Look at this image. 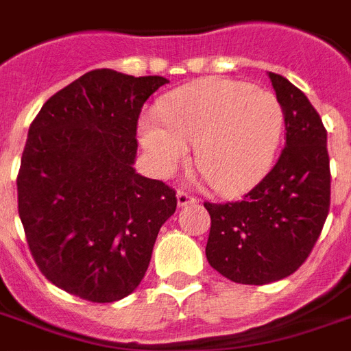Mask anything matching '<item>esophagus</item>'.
<instances>
[{"label":"esophagus","mask_w":351,"mask_h":351,"mask_svg":"<svg viewBox=\"0 0 351 351\" xmlns=\"http://www.w3.org/2000/svg\"><path fill=\"white\" fill-rule=\"evenodd\" d=\"M176 200H178V206H180V208H186L189 204L197 202V198L193 197V195H189L187 191H182V189L176 193Z\"/></svg>","instance_id":"obj_1"}]
</instances>
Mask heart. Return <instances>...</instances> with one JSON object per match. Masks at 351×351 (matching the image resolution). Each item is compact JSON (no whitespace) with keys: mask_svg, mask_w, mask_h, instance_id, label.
Masks as SVG:
<instances>
[{"mask_svg":"<svg viewBox=\"0 0 351 351\" xmlns=\"http://www.w3.org/2000/svg\"><path fill=\"white\" fill-rule=\"evenodd\" d=\"M156 117L140 121V142L156 175L195 162L217 193L255 186L269 169L282 136L284 112L271 93L233 80H206L169 95Z\"/></svg>","mask_w":351,"mask_h":351,"instance_id":"1","label":"heart"}]
</instances>
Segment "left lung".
<instances>
[{
	"label": "left lung",
	"mask_w": 351,
	"mask_h": 351,
	"mask_svg": "<svg viewBox=\"0 0 351 351\" xmlns=\"http://www.w3.org/2000/svg\"><path fill=\"white\" fill-rule=\"evenodd\" d=\"M282 107L286 145L271 171L242 200L204 202L211 217L206 256L239 284L275 282L310 256L330 211L326 129L304 93L269 73Z\"/></svg>",
	"instance_id": "1"
}]
</instances>
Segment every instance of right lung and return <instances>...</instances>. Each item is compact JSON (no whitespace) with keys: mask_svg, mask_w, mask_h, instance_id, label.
I'll return each mask as SVG.
<instances>
[{"mask_svg":"<svg viewBox=\"0 0 351 351\" xmlns=\"http://www.w3.org/2000/svg\"><path fill=\"white\" fill-rule=\"evenodd\" d=\"M167 80L96 69L45 101L29 127L18 213L47 280L89 302L142 282L176 191L134 171L136 125Z\"/></svg>","mask_w":351,"mask_h":351,"instance_id":"right-lung-1","label":"right lung"}]
</instances>
